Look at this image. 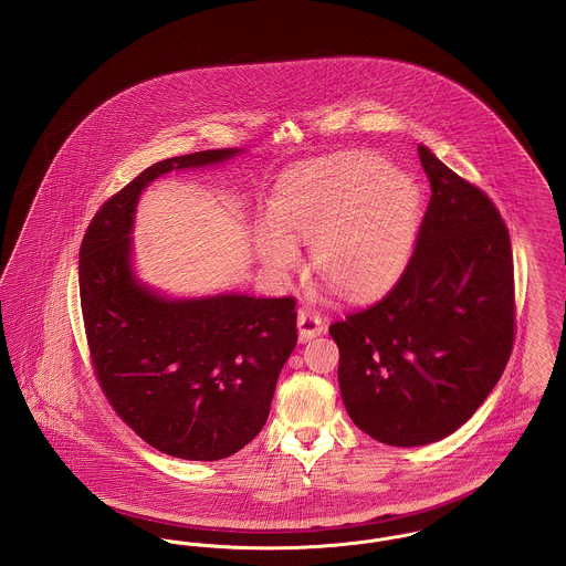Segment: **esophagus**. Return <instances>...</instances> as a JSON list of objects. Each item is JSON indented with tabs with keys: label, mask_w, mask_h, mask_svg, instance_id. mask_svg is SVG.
Wrapping results in <instances>:
<instances>
[{
	"label": "esophagus",
	"mask_w": 566,
	"mask_h": 566,
	"mask_svg": "<svg viewBox=\"0 0 566 566\" xmlns=\"http://www.w3.org/2000/svg\"><path fill=\"white\" fill-rule=\"evenodd\" d=\"M297 327H300L301 339L305 342L325 332V321L314 307H301L297 314Z\"/></svg>",
	"instance_id": "1"
}]
</instances>
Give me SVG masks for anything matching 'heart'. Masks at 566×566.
Segmentation results:
<instances>
[{"label":"heart","instance_id":"heart-1","mask_svg":"<svg viewBox=\"0 0 566 566\" xmlns=\"http://www.w3.org/2000/svg\"><path fill=\"white\" fill-rule=\"evenodd\" d=\"M275 227L259 239L273 271L300 263L293 241L312 243L318 275L346 297L391 286L408 263L421 220L417 181L371 154L348 151L289 172L271 205Z\"/></svg>","mask_w":566,"mask_h":566}]
</instances>
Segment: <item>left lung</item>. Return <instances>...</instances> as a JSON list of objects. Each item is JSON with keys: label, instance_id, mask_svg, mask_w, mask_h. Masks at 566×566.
<instances>
[{"label": "left lung", "instance_id": "obj_1", "mask_svg": "<svg viewBox=\"0 0 566 566\" xmlns=\"http://www.w3.org/2000/svg\"><path fill=\"white\" fill-rule=\"evenodd\" d=\"M432 197L394 289L335 321L337 380L359 430L436 442L474 415L515 339L513 252L492 199L419 145Z\"/></svg>", "mask_w": 566, "mask_h": 566}]
</instances>
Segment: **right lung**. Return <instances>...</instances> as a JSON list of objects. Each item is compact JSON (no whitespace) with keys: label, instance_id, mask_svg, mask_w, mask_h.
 Instances as JSON below:
<instances>
[{"label":"right lung","instance_id":"obj_1","mask_svg":"<svg viewBox=\"0 0 566 566\" xmlns=\"http://www.w3.org/2000/svg\"><path fill=\"white\" fill-rule=\"evenodd\" d=\"M237 151L207 149L145 168L102 205L78 252L83 325L102 394L147 444L192 462L229 458L263 430L297 344V303L158 297L130 269L134 207L168 170L216 165Z\"/></svg>","mask_w":566,"mask_h":566}]
</instances>
